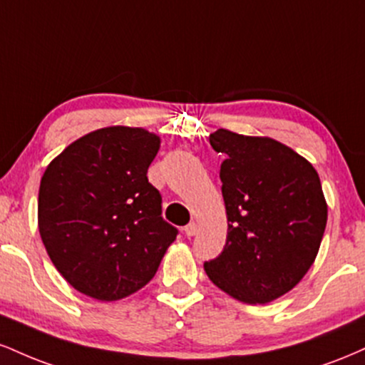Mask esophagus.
<instances>
[{
	"instance_id": "esophagus-1",
	"label": "esophagus",
	"mask_w": 365,
	"mask_h": 365,
	"mask_svg": "<svg viewBox=\"0 0 365 365\" xmlns=\"http://www.w3.org/2000/svg\"><path fill=\"white\" fill-rule=\"evenodd\" d=\"M197 232H199V226H197V223H194V221L185 226V235L187 237H194V235H197Z\"/></svg>"
}]
</instances>
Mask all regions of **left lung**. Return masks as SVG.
I'll list each match as a JSON object with an SVG mask.
<instances>
[{
  "mask_svg": "<svg viewBox=\"0 0 365 365\" xmlns=\"http://www.w3.org/2000/svg\"><path fill=\"white\" fill-rule=\"evenodd\" d=\"M209 142L225 154L220 178L228 235L204 269L240 302H271L304 278L319 250L328 220L319 175L269 137L220 128Z\"/></svg>",
  "mask_w": 365,
  "mask_h": 365,
  "instance_id": "8db88e82",
  "label": "left lung"
}]
</instances>
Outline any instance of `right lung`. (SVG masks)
Listing matches in <instances>:
<instances>
[{"instance_id": "obj_1", "label": "right lung", "mask_w": 365, "mask_h": 365, "mask_svg": "<svg viewBox=\"0 0 365 365\" xmlns=\"http://www.w3.org/2000/svg\"><path fill=\"white\" fill-rule=\"evenodd\" d=\"M159 142L144 128H99L72 142L41 178V238L83 295L111 302L140 290L178 235L148 180Z\"/></svg>"}]
</instances>
